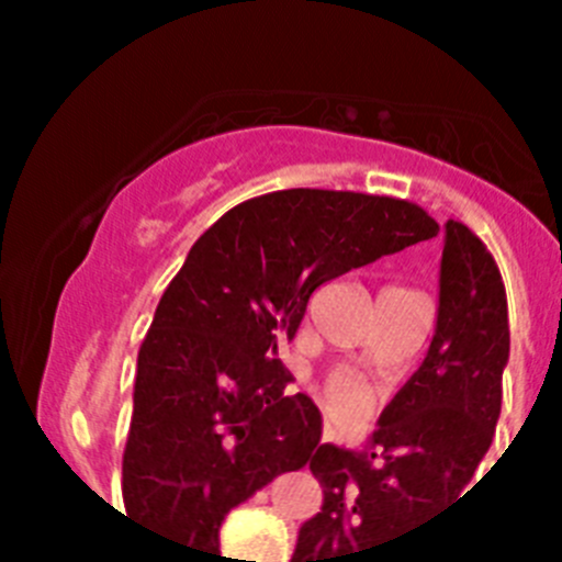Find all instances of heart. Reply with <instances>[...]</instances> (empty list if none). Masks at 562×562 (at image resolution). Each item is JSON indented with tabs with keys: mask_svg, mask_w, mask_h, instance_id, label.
Returning a JSON list of instances; mask_svg holds the SVG:
<instances>
[{
	"mask_svg": "<svg viewBox=\"0 0 562 562\" xmlns=\"http://www.w3.org/2000/svg\"><path fill=\"white\" fill-rule=\"evenodd\" d=\"M324 405L331 414V419L355 425L362 416H369L371 411V394L369 389L357 382L349 374H335L324 389Z\"/></svg>",
	"mask_w": 562,
	"mask_h": 562,
	"instance_id": "b5f03b06",
	"label": "heart"
}]
</instances>
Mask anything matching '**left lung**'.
Here are the masks:
<instances>
[{
    "mask_svg": "<svg viewBox=\"0 0 562 562\" xmlns=\"http://www.w3.org/2000/svg\"><path fill=\"white\" fill-rule=\"evenodd\" d=\"M506 360L498 265L470 227L448 220L428 357L385 405L369 448H315L324 506L301 526L290 562H371L459 498L495 436Z\"/></svg>",
    "mask_w": 562,
    "mask_h": 562,
    "instance_id": "8db88e82",
    "label": "left lung"
}]
</instances>
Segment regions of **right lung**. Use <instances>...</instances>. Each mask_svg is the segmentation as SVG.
I'll return each instance as SVG.
<instances>
[{
	"instance_id": "1",
	"label": "right lung",
	"mask_w": 562,
	"mask_h": 562,
	"mask_svg": "<svg viewBox=\"0 0 562 562\" xmlns=\"http://www.w3.org/2000/svg\"><path fill=\"white\" fill-rule=\"evenodd\" d=\"M419 205L292 188L231 207L162 292L137 355L123 450L128 518L213 558L233 506L301 470L321 411L286 396L278 360L310 295L342 272L434 238Z\"/></svg>"
}]
</instances>
